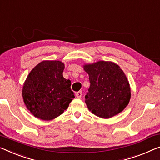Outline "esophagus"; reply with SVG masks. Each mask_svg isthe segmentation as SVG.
I'll use <instances>...</instances> for the list:
<instances>
[{
  "label": "esophagus",
  "mask_w": 160,
  "mask_h": 160,
  "mask_svg": "<svg viewBox=\"0 0 160 160\" xmlns=\"http://www.w3.org/2000/svg\"><path fill=\"white\" fill-rule=\"evenodd\" d=\"M75 95H76V97L78 98H80L82 97V92L81 91V90H80V91H78V92H76Z\"/></svg>",
  "instance_id": "34e87169"
}]
</instances>
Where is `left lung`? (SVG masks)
I'll use <instances>...</instances> for the list:
<instances>
[{"mask_svg":"<svg viewBox=\"0 0 160 160\" xmlns=\"http://www.w3.org/2000/svg\"><path fill=\"white\" fill-rule=\"evenodd\" d=\"M90 85L85 103L95 116L109 118L124 109L129 103L131 89L124 72L116 64L99 61L85 65Z\"/></svg>","mask_w":160,"mask_h":160,"instance_id":"1","label":"left lung"}]
</instances>
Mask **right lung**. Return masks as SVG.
<instances>
[{
	"label": "right lung",
	"mask_w": 160,
	"mask_h": 160,
	"mask_svg": "<svg viewBox=\"0 0 160 160\" xmlns=\"http://www.w3.org/2000/svg\"><path fill=\"white\" fill-rule=\"evenodd\" d=\"M60 61H43L31 71L23 86V101L35 117L49 121L61 115L75 98L71 81L64 78Z\"/></svg>",
	"instance_id": "obj_1"
}]
</instances>
